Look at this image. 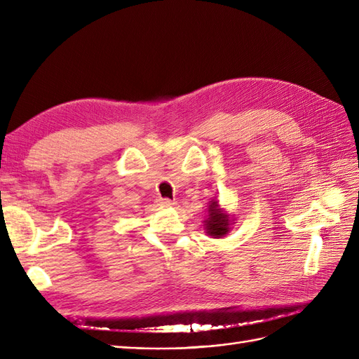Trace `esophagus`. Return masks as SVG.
<instances>
[{"mask_svg":"<svg viewBox=\"0 0 359 359\" xmlns=\"http://www.w3.org/2000/svg\"><path fill=\"white\" fill-rule=\"evenodd\" d=\"M158 203L163 206H173L175 205V201H170V199H165V198H160Z\"/></svg>","mask_w":359,"mask_h":359,"instance_id":"esophagus-1","label":"esophagus"}]
</instances>
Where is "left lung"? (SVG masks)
Instances as JSON below:
<instances>
[{"label": "left lung", "instance_id": "1", "mask_svg": "<svg viewBox=\"0 0 359 359\" xmlns=\"http://www.w3.org/2000/svg\"><path fill=\"white\" fill-rule=\"evenodd\" d=\"M235 217L222 208L219 201L211 199L208 203V214L203 220V231L211 238H223L231 232Z\"/></svg>", "mask_w": 359, "mask_h": 359}]
</instances>
